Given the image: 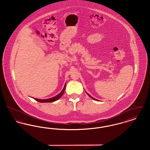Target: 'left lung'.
I'll use <instances>...</instances> for the list:
<instances>
[{
	"label": "left lung",
	"instance_id": "obj_1",
	"mask_svg": "<svg viewBox=\"0 0 150 150\" xmlns=\"http://www.w3.org/2000/svg\"><path fill=\"white\" fill-rule=\"evenodd\" d=\"M86 94H88V96H89V97H91V98H92V99H93V100H96V99H95V98H93V97H92V96H91V95H89V94H88V93H87V92H86Z\"/></svg>",
	"mask_w": 150,
	"mask_h": 150
}]
</instances>
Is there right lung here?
<instances>
[{"label":"right lung","mask_w":150,"mask_h":150,"mask_svg":"<svg viewBox=\"0 0 150 150\" xmlns=\"http://www.w3.org/2000/svg\"><path fill=\"white\" fill-rule=\"evenodd\" d=\"M65 87H66V84L64 86V88L63 89V90L61 92V93H59L58 95H57L56 96L54 97H52V98H50L49 99H45V100H40V99H37V98H34V100H36L39 102H42V103H44V102H54V101H56L57 100H58L59 98H60L61 97V96L63 95V94L64 93V90H65Z\"/></svg>","instance_id":"1"}]
</instances>
